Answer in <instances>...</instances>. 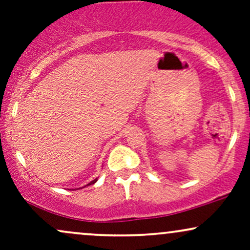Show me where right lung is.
Instances as JSON below:
<instances>
[{
	"label": "right lung",
	"mask_w": 250,
	"mask_h": 250,
	"mask_svg": "<svg viewBox=\"0 0 250 250\" xmlns=\"http://www.w3.org/2000/svg\"><path fill=\"white\" fill-rule=\"evenodd\" d=\"M96 181H97V179H95V180H93V181H91V182H90V183H88V185H87V186H90V185H94V183H95V182H96Z\"/></svg>",
	"instance_id": "obj_1"
}]
</instances>
